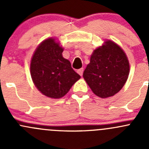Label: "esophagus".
Masks as SVG:
<instances>
[{"label":"esophagus","mask_w":149,"mask_h":149,"mask_svg":"<svg viewBox=\"0 0 149 149\" xmlns=\"http://www.w3.org/2000/svg\"><path fill=\"white\" fill-rule=\"evenodd\" d=\"M77 73H79L81 76H82V75H83V73H84V68L79 69V70H77Z\"/></svg>","instance_id":"1"}]
</instances>
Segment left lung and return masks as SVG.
<instances>
[{"label": "left lung", "mask_w": 149, "mask_h": 149, "mask_svg": "<svg viewBox=\"0 0 149 149\" xmlns=\"http://www.w3.org/2000/svg\"><path fill=\"white\" fill-rule=\"evenodd\" d=\"M129 70L128 60L124 51L108 40L94 51L83 77L97 97L107 98L121 90L128 77Z\"/></svg>", "instance_id": "obj_1"}]
</instances>
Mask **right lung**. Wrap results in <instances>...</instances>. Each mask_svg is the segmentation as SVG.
<instances>
[{
  "label": "right lung",
  "mask_w": 149,
  "mask_h": 149,
  "mask_svg": "<svg viewBox=\"0 0 149 149\" xmlns=\"http://www.w3.org/2000/svg\"><path fill=\"white\" fill-rule=\"evenodd\" d=\"M63 49L52 38L47 39L36 49L31 58V79L39 91L49 98L65 96L81 76L74 71L70 61L63 57Z\"/></svg>",
  "instance_id": "obj_1"
}]
</instances>
